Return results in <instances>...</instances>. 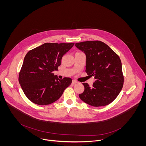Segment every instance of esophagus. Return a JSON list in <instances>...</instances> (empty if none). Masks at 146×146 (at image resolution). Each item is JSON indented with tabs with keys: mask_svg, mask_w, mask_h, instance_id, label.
<instances>
[{
	"mask_svg": "<svg viewBox=\"0 0 146 146\" xmlns=\"http://www.w3.org/2000/svg\"><path fill=\"white\" fill-rule=\"evenodd\" d=\"M78 83L75 80H72V84H76Z\"/></svg>",
	"mask_w": 146,
	"mask_h": 146,
	"instance_id": "1",
	"label": "esophagus"
}]
</instances>
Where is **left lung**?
Returning a JSON list of instances; mask_svg holds the SVG:
<instances>
[{
  "label": "left lung",
  "mask_w": 146,
  "mask_h": 146,
  "mask_svg": "<svg viewBox=\"0 0 146 146\" xmlns=\"http://www.w3.org/2000/svg\"><path fill=\"white\" fill-rule=\"evenodd\" d=\"M86 55V74L94 77L93 86L86 83L79 95L85 103L94 107L111 104L117 97L124 84L122 64L119 56L104 42L98 40L75 44Z\"/></svg>",
  "instance_id": "8db88e82"
}]
</instances>
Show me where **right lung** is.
<instances>
[{"label": "right lung", "mask_w": 146, "mask_h": 146, "mask_svg": "<svg viewBox=\"0 0 146 146\" xmlns=\"http://www.w3.org/2000/svg\"><path fill=\"white\" fill-rule=\"evenodd\" d=\"M74 45V42H46L27 52L19 73V81L30 101L47 105L61 97L72 79H59L53 72L58 70L63 56Z\"/></svg>", "instance_id": "obj_1"}]
</instances>
